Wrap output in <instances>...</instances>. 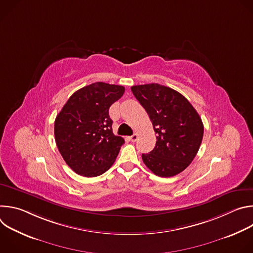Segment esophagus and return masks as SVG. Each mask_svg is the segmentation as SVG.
Returning a JSON list of instances; mask_svg holds the SVG:
<instances>
[{
	"label": "esophagus",
	"mask_w": 253,
	"mask_h": 253,
	"mask_svg": "<svg viewBox=\"0 0 253 253\" xmlns=\"http://www.w3.org/2000/svg\"><path fill=\"white\" fill-rule=\"evenodd\" d=\"M129 139H130L132 142H135V141L138 139V135H137V134H133L132 136L129 137Z\"/></svg>",
	"instance_id": "esophagus-1"
}]
</instances>
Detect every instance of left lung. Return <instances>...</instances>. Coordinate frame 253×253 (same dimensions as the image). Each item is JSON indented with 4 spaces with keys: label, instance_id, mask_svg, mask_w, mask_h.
I'll use <instances>...</instances> for the list:
<instances>
[{
    "label": "left lung",
    "instance_id": "8db88e82",
    "mask_svg": "<svg viewBox=\"0 0 253 253\" xmlns=\"http://www.w3.org/2000/svg\"><path fill=\"white\" fill-rule=\"evenodd\" d=\"M149 115L156 145L142 159L154 174L172 177L186 169L196 156L203 138L202 120L189 101L179 92L157 84L131 87Z\"/></svg>",
    "mask_w": 253,
    "mask_h": 253
}]
</instances>
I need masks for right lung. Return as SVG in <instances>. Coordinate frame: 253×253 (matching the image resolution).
Segmentation results:
<instances>
[{
  "mask_svg": "<svg viewBox=\"0 0 253 253\" xmlns=\"http://www.w3.org/2000/svg\"><path fill=\"white\" fill-rule=\"evenodd\" d=\"M125 88L96 82L72 95L55 120V140L67 165L77 174L95 177L116 160L124 139L115 136L110 106Z\"/></svg>",
  "mask_w": 253,
  "mask_h": 253,
  "instance_id": "add662e5",
  "label": "right lung"
}]
</instances>
